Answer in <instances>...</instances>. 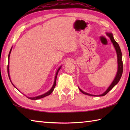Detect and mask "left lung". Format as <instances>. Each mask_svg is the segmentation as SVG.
Wrapping results in <instances>:
<instances>
[{"label": "left lung", "mask_w": 130, "mask_h": 130, "mask_svg": "<svg viewBox=\"0 0 130 130\" xmlns=\"http://www.w3.org/2000/svg\"><path fill=\"white\" fill-rule=\"evenodd\" d=\"M107 36L109 37L111 39V41L114 47H115V49L116 50V54H117V59H118V71L117 73H116V75L115 76V78L113 80L112 83H111V84L109 85V87L108 88L106 91H105L104 93L102 94H99V95H94V94H91L88 93H87V92H84L83 90H81L80 88L78 87V89L80 91L82 92L83 94H87V95L91 96H105V94L108 93V92L111 91V90L115 86V85L117 84L119 81L120 80L121 77H122V73H123V61H122V52H121L120 48L119 47V44L116 42L115 39L113 38V34L111 33V32H106Z\"/></svg>", "instance_id": "8db88e82"}]
</instances>
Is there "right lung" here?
Instances as JSON below:
<instances>
[{
  "mask_svg": "<svg viewBox=\"0 0 130 130\" xmlns=\"http://www.w3.org/2000/svg\"><path fill=\"white\" fill-rule=\"evenodd\" d=\"M12 47L11 48L10 51V53H9V54H8V66H7V72H8V77H9V78H10V81H11V83H12V84L13 85V86H14V87L15 88L17 89V88L15 87V85H14V84H13V83H12L11 80L10 76V73H9V60H10V54H11V50H12ZM61 67H62V66H60V67H59L58 69H57V72H56V76H55L54 81V84H53V85L52 87L51 88V89H50L49 91H47V92H46V93H45L44 94H41V95H39V96H36V97H33V98H31V97H27V96H26V97H27V98L30 99H31V100H38V99H42V98H45V97H46V96L50 95V94L52 93L53 91V90H54V88H55V87H56V80H57V74H58V73L59 70H60V69L61 68ZM25 96H26V95H25Z\"/></svg>",
  "mask_w": 130,
  "mask_h": 130,
  "instance_id": "1",
  "label": "right lung"
}]
</instances>
